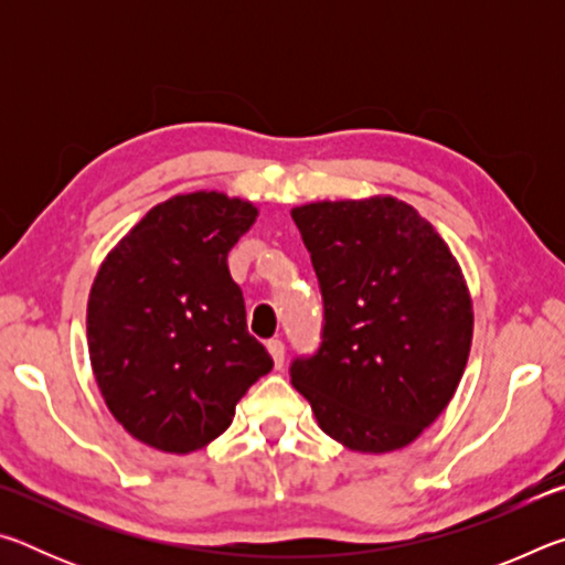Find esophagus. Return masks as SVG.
I'll return each instance as SVG.
<instances>
[{
    "instance_id": "1",
    "label": "esophagus",
    "mask_w": 565,
    "mask_h": 565,
    "mask_svg": "<svg viewBox=\"0 0 565 565\" xmlns=\"http://www.w3.org/2000/svg\"><path fill=\"white\" fill-rule=\"evenodd\" d=\"M266 349H269L271 359H274V366L281 369L284 366V341L279 339H271L269 343H266Z\"/></svg>"
}]
</instances>
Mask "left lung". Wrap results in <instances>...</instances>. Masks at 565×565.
<instances>
[{"label":"left lung","mask_w":565,"mask_h":565,"mask_svg":"<svg viewBox=\"0 0 565 565\" xmlns=\"http://www.w3.org/2000/svg\"><path fill=\"white\" fill-rule=\"evenodd\" d=\"M323 299L321 343L291 384L323 434L361 454L416 441L454 398L473 337L461 266L394 196L291 209Z\"/></svg>","instance_id":"left-lung-1"}]
</instances>
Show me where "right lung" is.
Here are the masks:
<instances>
[{
    "label": "right lung",
    "mask_w": 565,
    "mask_h": 565,
    "mask_svg": "<svg viewBox=\"0 0 565 565\" xmlns=\"http://www.w3.org/2000/svg\"><path fill=\"white\" fill-rule=\"evenodd\" d=\"M256 214L218 191L171 196L104 259L87 306L89 359L114 418L137 441L196 451L271 371L226 264Z\"/></svg>",
    "instance_id": "add662e5"
}]
</instances>
